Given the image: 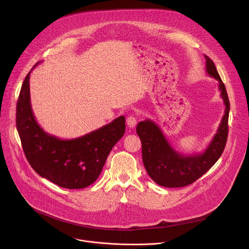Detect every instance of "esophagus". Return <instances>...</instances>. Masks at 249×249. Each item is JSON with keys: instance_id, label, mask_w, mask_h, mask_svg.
Instances as JSON below:
<instances>
[{"instance_id": "esophagus-1", "label": "esophagus", "mask_w": 249, "mask_h": 249, "mask_svg": "<svg viewBox=\"0 0 249 249\" xmlns=\"http://www.w3.org/2000/svg\"><path fill=\"white\" fill-rule=\"evenodd\" d=\"M126 122H127V125L130 128H134L136 126V124H137V118L134 115H130V116H128Z\"/></svg>"}]
</instances>
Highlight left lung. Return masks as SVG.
<instances>
[{
    "mask_svg": "<svg viewBox=\"0 0 249 249\" xmlns=\"http://www.w3.org/2000/svg\"><path fill=\"white\" fill-rule=\"evenodd\" d=\"M205 59L206 72L219 82L221 97L226 108L217 133L203 153L185 156L175 151L160 126L150 119L141 121L137 125L136 131L142 142L145 168L151 178L160 186L173 188L193 183L217 162L225 150L229 132L230 100L214 62L206 55Z\"/></svg>",
    "mask_w": 249,
    "mask_h": 249,
    "instance_id": "8db88e82",
    "label": "left lung"
}]
</instances>
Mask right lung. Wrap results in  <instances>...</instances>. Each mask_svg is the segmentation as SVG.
<instances>
[{"label": "right lung", "instance_id": "obj_1", "mask_svg": "<svg viewBox=\"0 0 249 249\" xmlns=\"http://www.w3.org/2000/svg\"><path fill=\"white\" fill-rule=\"evenodd\" d=\"M30 72L17 103V129L24 155L35 172L56 185L68 189L88 187L97 179L112 148L123 137L125 117L76 139L52 136L39 126L32 112Z\"/></svg>", "mask_w": 249, "mask_h": 249}]
</instances>
